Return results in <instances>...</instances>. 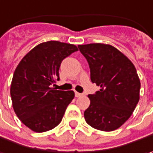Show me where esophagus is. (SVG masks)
<instances>
[{"instance_id": "34e87169", "label": "esophagus", "mask_w": 153, "mask_h": 153, "mask_svg": "<svg viewBox=\"0 0 153 153\" xmlns=\"http://www.w3.org/2000/svg\"><path fill=\"white\" fill-rule=\"evenodd\" d=\"M81 96H82V94H81V93L75 91V97H81Z\"/></svg>"}]
</instances>
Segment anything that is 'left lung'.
<instances>
[{
    "mask_svg": "<svg viewBox=\"0 0 153 153\" xmlns=\"http://www.w3.org/2000/svg\"><path fill=\"white\" fill-rule=\"evenodd\" d=\"M89 64L91 80L100 86L89 94L85 110L91 127L110 132L129 118L140 100V81L135 67L123 53L110 44L90 43L78 46Z\"/></svg>",
    "mask_w": 153,
    "mask_h": 153,
    "instance_id": "1",
    "label": "left lung"
}]
</instances>
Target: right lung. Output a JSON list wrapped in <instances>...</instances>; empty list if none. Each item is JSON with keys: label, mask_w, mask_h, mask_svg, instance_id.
<instances>
[{"label": "right lung", "mask_w": 153, "mask_h": 153, "mask_svg": "<svg viewBox=\"0 0 153 153\" xmlns=\"http://www.w3.org/2000/svg\"><path fill=\"white\" fill-rule=\"evenodd\" d=\"M77 50L74 44L45 42L34 47L17 66L11 83L12 103L19 119L30 130L43 133L62 122L74 92L51 86L60 79L62 62Z\"/></svg>", "instance_id": "1"}]
</instances>
